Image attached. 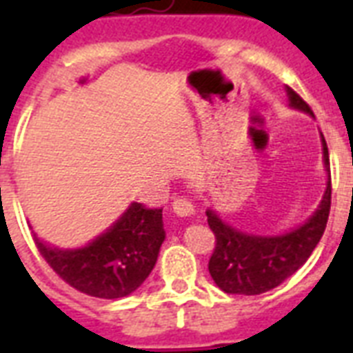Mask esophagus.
Masks as SVG:
<instances>
[{
	"mask_svg": "<svg viewBox=\"0 0 353 353\" xmlns=\"http://www.w3.org/2000/svg\"><path fill=\"white\" fill-rule=\"evenodd\" d=\"M172 209H174V212H176L177 216H181V218H188V216L196 214V209H194L192 201H188L185 196L174 198V201H172Z\"/></svg>",
	"mask_w": 353,
	"mask_h": 353,
	"instance_id": "esophagus-1",
	"label": "esophagus"
}]
</instances>
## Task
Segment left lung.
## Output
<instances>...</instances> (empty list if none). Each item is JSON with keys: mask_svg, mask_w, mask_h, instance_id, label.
Here are the masks:
<instances>
[{"mask_svg": "<svg viewBox=\"0 0 353 353\" xmlns=\"http://www.w3.org/2000/svg\"><path fill=\"white\" fill-rule=\"evenodd\" d=\"M290 108L312 115L306 102L285 85ZM326 190L317 210L295 229L284 234H249L229 225L207 209V221L216 236V247L209 262V273L216 285L232 295H260L280 285L306 263L323 238L332 205L328 146L321 133Z\"/></svg>", "mask_w": 353, "mask_h": 353, "instance_id": "left-lung-1", "label": "left lung"}]
</instances>
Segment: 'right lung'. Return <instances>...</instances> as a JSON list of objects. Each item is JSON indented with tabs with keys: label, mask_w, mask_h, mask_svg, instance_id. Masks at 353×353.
I'll list each match as a JSON object with an SVG mask.
<instances>
[{
	"label": "right lung",
	"mask_w": 353,
	"mask_h": 353,
	"mask_svg": "<svg viewBox=\"0 0 353 353\" xmlns=\"http://www.w3.org/2000/svg\"><path fill=\"white\" fill-rule=\"evenodd\" d=\"M165 236L163 209H146L133 201L113 225L84 247L60 249L38 236L36 245L74 290L97 299H121L148 279Z\"/></svg>",
	"instance_id": "right-lung-1"
}]
</instances>
